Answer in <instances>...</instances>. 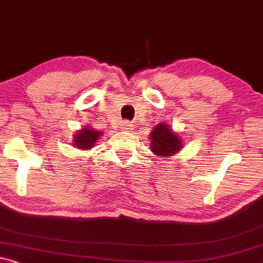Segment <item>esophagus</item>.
<instances>
[{
  "label": "esophagus",
  "mask_w": 263,
  "mask_h": 263,
  "mask_svg": "<svg viewBox=\"0 0 263 263\" xmlns=\"http://www.w3.org/2000/svg\"><path fill=\"white\" fill-rule=\"evenodd\" d=\"M121 129L125 132H130L133 130V125L129 121H123V123H121Z\"/></svg>",
  "instance_id": "1"
}]
</instances>
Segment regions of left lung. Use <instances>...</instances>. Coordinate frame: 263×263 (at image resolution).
<instances>
[{"mask_svg": "<svg viewBox=\"0 0 263 263\" xmlns=\"http://www.w3.org/2000/svg\"><path fill=\"white\" fill-rule=\"evenodd\" d=\"M149 138L152 152L160 158L172 157L183 148L180 137L172 130L168 124H157Z\"/></svg>", "mask_w": 263, "mask_h": 263, "instance_id": "obj_1", "label": "left lung"}]
</instances>
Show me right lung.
Segmentation results:
<instances>
[{"instance_id":"add662e5","label":"right lung","mask_w":263,"mask_h":263,"mask_svg":"<svg viewBox=\"0 0 263 263\" xmlns=\"http://www.w3.org/2000/svg\"><path fill=\"white\" fill-rule=\"evenodd\" d=\"M101 137V132L94 130L90 126H85L81 130H79L74 137V145L78 149L89 151L95 145L97 140Z\"/></svg>"}]
</instances>
